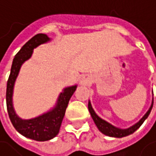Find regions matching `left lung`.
<instances>
[{
	"label": "left lung",
	"mask_w": 156,
	"mask_h": 156,
	"mask_svg": "<svg viewBox=\"0 0 156 156\" xmlns=\"http://www.w3.org/2000/svg\"><path fill=\"white\" fill-rule=\"evenodd\" d=\"M153 105H154V98L152 100L151 107H150L148 111L144 114V116L139 122H137L136 123L132 125V126H130L128 128H124V129L116 127V126H114V125H112L111 123L108 122L107 121L101 119L95 113V111L94 110V108L92 107V104H91V102H90V101H89V103H88V108H89L90 113H91V116H92L95 125L97 126L98 130L101 133H103L104 135L108 136H112V137H123V136H126L128 135L133 134L136 130H137L140 127V125L143 123V122L148 118L150 112H151V110L153 108Z\"/></svg>",
	"instance_id": "8db88e82"
}]
</instances>
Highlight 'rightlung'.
Returning <instances> with one entry per match:
<instances>
[{
	"label": "right lung",
	"mask_w": 156,
	"mask_h": 156,
	"mask_svg": "<svg viewBox=\"0 0 156 156\" xmlns=\"http://www.w3.org/2000/svg\"><path fill=\"white\" fill-rule=\"evenodd\" d=\"M49 41L50 38L47 34H38L30 39L20 48L13 60L6 87V107L12 124L20 134L37 141L49 140L58 135L69 100L77 87L76 85H73L64 88L59 94L55 106L42 115L28 120L21 119L17 116L13 106V93L20 70L22 64L32 57L35 48Z\"/></svg>",
	"instance_id": "add662e5"
}]
</instances>
